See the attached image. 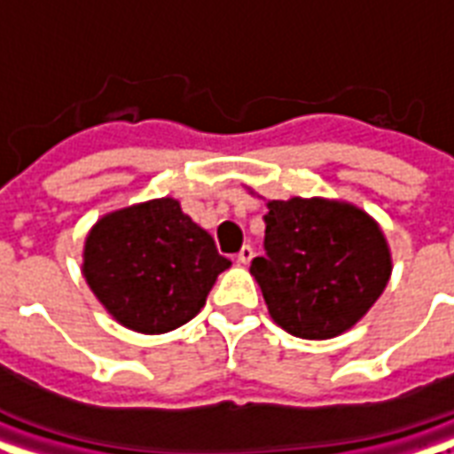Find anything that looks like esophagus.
<instances>
[{"mask_svg": "<svg viewBox=\"0 0 454 454\" xmlns=\"http://www.w3.org/2000/svg\"><path fill=\"white\" fill-rule=\"evenodd\" d=\"M235 259L247 266V263L252 262V259H254V249H252V245H245V247H242L240 252H238V256H235Z\"/></svg>", "mask_w": 454, "mask_h": 454, "instance_id": "esophagus-1", "label": "esophagus"}]
</instances>
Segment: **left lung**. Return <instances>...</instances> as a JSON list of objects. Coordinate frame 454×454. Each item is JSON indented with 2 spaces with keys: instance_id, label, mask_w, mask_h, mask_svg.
Listing matches in <instances>:
<instances>
[{
  "instance_id": "obj_1",
  "label": "left lung",
  "mask_w": 454,
  "mask_h": 454,
  "mask_svg": "<svg viewBox=\"0 0 454 454\" xmlns=\"http://www.w3.org/2000/svg\"><path fill=\"white\" fill-rule=\"evenodd\" d=\"M256 278L270 317L301 339H330L365 316L391 276L380 226L363 209L327 200L269 202Z\"/></svg>"
}]
</instances>
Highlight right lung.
Returning a JSON list of instances; mask_svg holds the SVG:
<instances>
[{"label":"right lung","mask_w":454,"mask_h":454,"mask_svg":"<svg viewBox=\"0 0 454 454\" xmlns=\"http://www.w3.org/2000/svg\"><path fill=\"white\" fill-rule=\"evenodd\" d=\"M231 259L212 235L162 198L103 216L84 245V278L124 327L162 334L205 306Z\"/></svg>","instance_id":"obj_1"}]
</instances>
